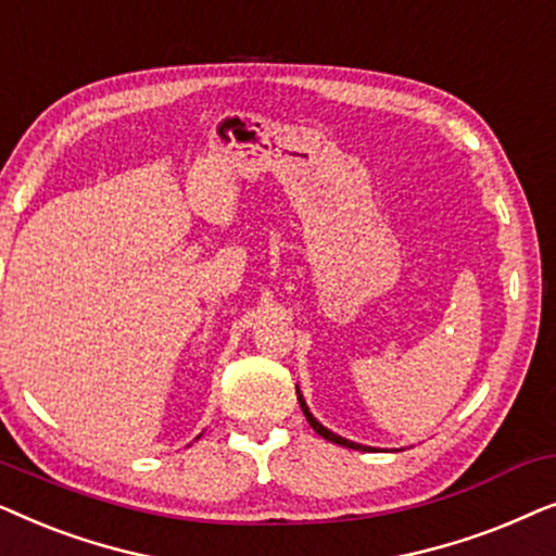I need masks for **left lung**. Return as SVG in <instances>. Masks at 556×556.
Here are the masks:
<instances>
[{
  "mask_svg": "<svg viewBox=\"0 0 556 556\" xmlns=\"http://www.w3.org/2000/svg\"><path fill=\"white\" fill-rule=\"evenodd\" d=\"M299 402H301V409H303V415H306V420H308V425L311 428H314L318 435L321 438H326V440H331V443H337V445H344V447H354V451H369V447H364V445H356V443H352V440H344V438H339L337 432H331V430H326L321 422L316 420L314 415L308 413V407H306V402H303V397H301V392H299Z\"/></svg>",
  "mask_w": 556,
  "mask_h": 556,
  "instance_id": "left-lung-1",
  "label": "left lung"
}]
</instances>
